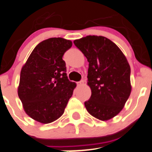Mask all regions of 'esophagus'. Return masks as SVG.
Returning <instances> with one entry per match:
<instances>
[{
  "instance_id": "1",
  "label": "esophagus",
  "mask_w": 152,
  "mask_h": 152,
  "mask_svg": "<svg viewBox=\"0 0 152 152\" xmlns=\"http://www.w3.org/2000/svg\"><path fill=\"white\" fill-rule=\"evenodd\" d=\"M84 84V80H80L79 81V82L77 83V85L78 86H83Z\"/></svg>"
}]
</instances>
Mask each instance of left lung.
<instances>
[{
	"label": "left lung",
	"instance_id": "1",
	"mask_svg": "<svg viewBox=\"0 0 152 152\" xmlns=\"http://www.w3.org/2000/svg\"><path fill=\"white\" fill-rule=\"evenodd\" d=\"M88 62V83L91 95L84 103L93 117L108 121L121 112L132 91L131 69L115 43L103 36L88 35L74 41Z\"/></svg>",
	"mask_w": 152,
	"mask_h": 152
}]
</instances>
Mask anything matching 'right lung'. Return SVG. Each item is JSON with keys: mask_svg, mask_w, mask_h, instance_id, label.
<instances>
[{"mask_svg": "<svg viewBox=\"0 0 152 152\" xmlns=\"http://www.w3.org/2000/svg\"><path fill=\"white\" fill-rule=\"evenodd\" d=\"M71 40L51 37L35 46L20 72L18 88L26 113L41 124L56 121L64 114L76 83L69 81L63 60Z\"/></svg>", "mask_w": 152, "mask_h": 152, "instance_id": "right-lung-1", "label": "right lung"}]
</instances>
